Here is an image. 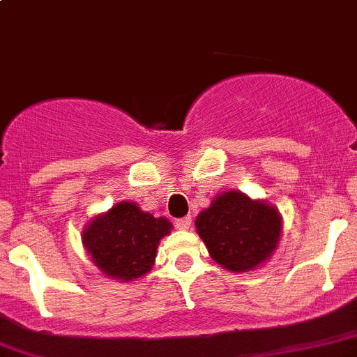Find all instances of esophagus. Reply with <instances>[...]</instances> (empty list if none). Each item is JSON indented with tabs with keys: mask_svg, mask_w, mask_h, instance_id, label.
Wrapping results in <instances>:
<instances>
[{
	"mask_svg": "<svg viewBox=\"0 0 357 357\" xmlns=\"http://www.w3.org/2000/svg\"><path fill=\"white\" fill-rule=\"evenodd\" d=\"M176 226H178L179 229H190V226H192V218H183V219H178L176 221Z\"/></svg>",
	"mask_w": 357,
	"mask_h": 357,
	"instance_id": "1",
	"label": "esophagus"
}]
</instances>
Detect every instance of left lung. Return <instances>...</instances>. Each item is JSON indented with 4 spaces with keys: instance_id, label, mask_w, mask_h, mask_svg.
<instances>
[{
    "instance_id": "left-lung-1",
    "label": "left lung",
    "mask_w": 357,
    "mask_h": 357,
    "mask_svg": "<svg viewBox=\"0 0 357 357\" xmlns=\"http://www.w3.org/2000/svg\"><path fill=\"white\" fill-rule=\"evenodd\" d=\"M212 261L233 273L254 271L271 259L283 231L278 208L238 190L219 193L195 219Z\"/></svg>"
}]
</instances>
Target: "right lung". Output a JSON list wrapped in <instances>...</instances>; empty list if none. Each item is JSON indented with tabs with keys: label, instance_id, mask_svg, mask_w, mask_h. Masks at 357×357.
I'll return each mask as SVG.
<instances>
[{
	"label": "right lung",
	"instance_id": "right-lung-1",
	"mask_svg": "<svg viewBox=\"0 0 357 357\" xmlns=\"http://www.w3.org/2000/svg\"><path fill=\"white\" fill-rule=\"evenodd\" d=\"M171 229L169 219L142 211L136 202L121 200L89 219L81 240L91 262L103 275L128 283L150 273L158 243Z\"/></svg>",
	"mask_w": 357,
	"mask_h": 357
}]
</instances>
